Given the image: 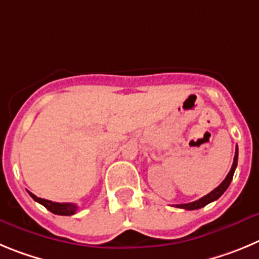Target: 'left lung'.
Listing matches in <instances>:
<instances>
[{
  "instance_id": "left-lung-1",
  "label": "left lung",
  "mask_w": 259,
  "mask_h": 259,
  "mask_svg": "<svg viewBox=\"0 0 259 259\" xmlns=\"http://www.w3.org/2000/svg\"><path fill=\"white\" fill-rule=\"evenodd\" d=\"M236 166H237V147H236V152H235L234 164H232L231 170H230V173H228L227 177H226V178H225V181H223L222 183H221V185L218 186V187L214 188V190L211 191L210 193H208V195H205V196L201 197V199L196 200V201H193V202H188V204L176 205L177 208L186 209V210H196V209H200V208H202V206H205V205H208L209 202L215 201V200L220 199V197L222 196L223 193H225V191L228 188L230 183H231L232 177H234V173H235V169H236Z\"/></svg>"
}]
</instances>
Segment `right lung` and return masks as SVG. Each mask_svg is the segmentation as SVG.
Returning a JSON list of instances; mask_svg holds the SVG:
<instances>
[{
	"label": "right lung",
	"mask_w": 259,
	"mask_h": 259,
	"mask_svg": "<svg viewBox=\"0 0 259 259\" xmlns=\"http://www.w3.org/2000/svg\"><path fill=\"white\" fill-rule=\"evenodd\" d=\"M29 196L34 200V201L39 202L41 205H44L48 210H50L51 213L58 214V215H72L77 211V205L72 204V202H53L50 200L41 199V197H37L36 195H33L32 192H29Z\"/></svg>",
	"instance_id": "add662e5"
}]
</instances>
